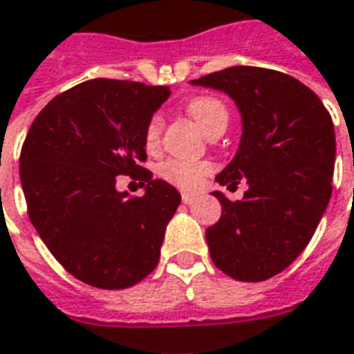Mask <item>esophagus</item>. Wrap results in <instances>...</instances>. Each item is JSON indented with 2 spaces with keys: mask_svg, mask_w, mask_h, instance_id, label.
Instances as JSON below:
<instances>
[{
  "mask_svg": "<svg viewBox=\"0 0 354 354\" xmlns=\"http://www.w3.org/2000/svg\"><path fill=\"white\" fill-rule=\"evenodd\" d=\"M195 199H197V195L195 194H187V192H184V194H182V201H184L185 205H192Z\"/></svg>",
  "mask_w": 354,
  "mask_h": 354,
  "instance_id": "34e87169",
  "label": "esophagus"
}]
</instances>
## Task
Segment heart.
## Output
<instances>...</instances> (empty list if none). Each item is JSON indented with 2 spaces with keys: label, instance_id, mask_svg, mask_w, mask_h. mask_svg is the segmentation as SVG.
I'll use <instances>...</instances> for the list:
<instances>
[{
  "label": "heart",
  "instance_id": "obj_1",
  "mask_svg": "<svg viewBox=\"0 0 354 354\" xmlns=\"http://www.w3.org/2000/svg\"><path fill=\"white\" fill-rule=\"evenodd\" d=\"M187 113L199 124L207 136L214 134L216 130H224L228 124V109L216 97L211 95H199L187 103ZM160 136H162V117L153 115L147 120L143 142L149 151H155L159 147ZM212 170L211 162H194L184 159H167L159 167V174L169 184L182 187V189H195L201 184L205 176H209Z\"/></svg>",
  "mask_w": 354,
  "mask_h": 354
}]
</instances>
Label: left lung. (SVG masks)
Masks as SVG:
<instances>
[{"label": "left lung", "mask_w": 354, "mask_h": 354, "mask_svg": "<svg viewBox=\"0 0 354 354\" xmlns=\"http://www.w3.org/2000/svg\"><path fill=\"white\" fill-rule=\"evenodd\" d=\"M192 84L228 93L243 124L236 157L216 182L247 180L249 187L241 201L212 194L222 205L205 232L212 263L234 280H268L303 253L330 203L332 117L310 88L270 68L230 66Z\"/></svg>", "instance_id": "left-lung-1"}]
</instances>
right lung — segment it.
<instances>
[{"label": "right lung", "instance_id": "1", "mask_svg": "<svg viewBox=\"0 0 354 354\" xmlns=\"http://www.w3.org/2000/svg\"><path fill=\"white\" fill-rule=\"evenodd\" d=\"M167 86L95 78L59 93L34 118L21 151V184L34 228L68 274L101 289L132 288L159 264L182 197L143 169V132ZM146 185L116 192V176Z\"/></svg>", "mask_w": 354, "mask_h": 354}]
</instances>
